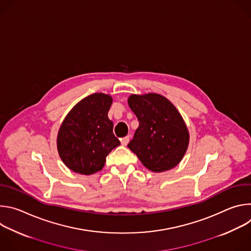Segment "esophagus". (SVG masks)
<instances>
[{
  "instance_id": "esophagus-1",
  "label": "esophagus",
  "mask_w": 251,
  "mask_h": 251,
  "mask_svg": "<svg viewBox=\"0 0 251 251\" xmlns=\"http://www.w3.org/2000/svg\"><path fill=\"white\" fill-rule=\"evenodd\" d=\"M129 140H130V137L129 136H126V137H123L122 139H121V144L123 145V146H126L128 143H129Z\"/></svg>"
}]
</instances>
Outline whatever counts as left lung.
Segmentation results:
<instances>
[{
  "mask_svg": "<svg viewBox=\"0 0 251 251\" xmlns=\"http://www.w3.org/2000/svg\"><path fill=\"white\" fill-rule=\"evenodd\" d=\"M128 104L139 121L128 148L152 172L176 167L183 159L190 140L187 126L176 107L156 93L133 94Z\"/></svg>",
  "mask_w": 251,
  "mask_h": 251,
  "instance_id": "8db88e82",
  "label": "left lung"
}]
</instances>
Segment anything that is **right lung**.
Masks as SVG:
<instances>
[{
    "mask_svg": "<svg viewBox=\"0 0 251 251\" xmlns=\"http://www.w3.org/2000/svg\"><path fill=\"white\" fill-rule=\"evenodd\" d=\"M111 96L94 93L79 101L63 120L57 135L58 154L67 168L91 175L105 165L106 157L120 141L108 118Z\"/></svg>",
    "mask_w": 251,
    "mask_h": 251,
    "instance_id": "add662e5",
    "label": "right lung"
}]
</instances>
